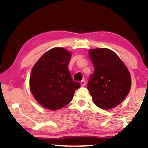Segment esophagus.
<instances>
[{"label":"esophagus","instance_id":"obj_1","mask_svg":"<svg viewBox=\"0 0 148 148\" xmlns=\"http://www.w3.org/2000/svg\"><path fill=\"white\" fill-rule=\"evenodd\" d=\"M81 86H84L85 85H86V81H85V80H82V81H81Z\"/></svg>","mask_w":148,"mask_h":148}]
</instances>
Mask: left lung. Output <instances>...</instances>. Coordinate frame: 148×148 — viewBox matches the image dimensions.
Listing matches in <instances>:
<instances>
[{
	"label": "left lung",
	"instance_id": "left-lung-1",
	"mask_svg": "<svg viewBox=\"0 0 148 148\" xmlns=\"http://www.w3.org/2000/svg\"><path fill=\"white\" fill-rule=\"evenodd\" d=\"M89 57L94 65V73L90 75L87 88L95 104L102 109L115 108L130 90L132 81L128 69L110 49H91Z\"/></svg>",
	"mask_w": 148,
	"mask_h": 148
}]
</instances>
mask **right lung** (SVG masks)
Masks as SVG:
<instances>
[{"label":"right lung","instance_id":"1","mask_svg":"<svg viewBox=\"0 0 148 148\" xmlns=\"http://www.w3.org/2000/svg\"><path fill=\"white\" fill-rule=\"evenodd\" d=\"M71 53L63 48L46 52L32 69L30 88L36 101L49 110L60 109L70 102L81 84L73 81L68 64Z\"/></svg>","mask_w":148,"mask_h":148}]
</instances>
